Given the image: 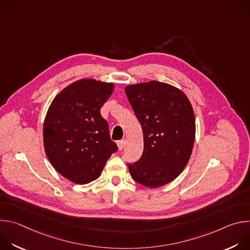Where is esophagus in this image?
I'll return each instance as SVG.
<instances>
[{
    "label": "esophagus",
    "mask_w": 250,
    "mask_h": 250,
    "mask_svg": "<svg viewBox=\"0 0 250 250\" xmlns=\"http://www.w3.org/2000/svg\"><path fill=\"white\" fill-rule=\"evenodd\" d=\"M125 139L119 140V141H118V147H119V150H123V149H124V147H125Z\"/></svg>",
    "instance_id": "34e87169"
}]
</instances>
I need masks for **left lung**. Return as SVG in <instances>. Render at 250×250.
Here are the masks:
<instances>
[{
  "mask_svg": "<svg viewBox=\"0 0 250 250\" xmlns=\"http://www.w3.org/2000/svg\"><path fill=\"white\" fill-rule=\"evenodd\" d=\"M144 131L138 161L127 164L133 180L148 188L164 186L187 165L195 141V116L186 95L169 84L150 81L125 89Z\"/></svg>",
  "mask_w": 250,
  "mask_h": 250,
  "instance_id": "left-lung-1",
  "label": "left lung"
}]
</instances>
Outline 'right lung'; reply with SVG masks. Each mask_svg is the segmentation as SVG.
<instances>
[{"instance_id":"obj_1","label":"right lung","mask_w":250,"mask_h":250,"mask_svg":"<svg viewBox=\"0 0 250 250\" xmlns=\"http://www.w3.org/2000/svg\"><path fill=\"white\" fill-rule=\"evenodd\" d=\"M114 84L82 79L63 89L52 101L43 124L45 153L53 167L68 180L87 184L102 173L118 151L109 125L100 109Z\"/></svg>"}]
</instances>
